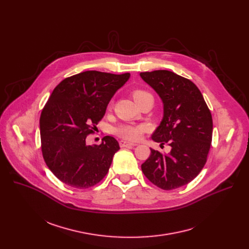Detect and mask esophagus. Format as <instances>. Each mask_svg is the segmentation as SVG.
<instances>
[{
  "label": "esophagus",
  "mask_w": 249,
  "mask_h": 249,
  "mask_svg": "<svg viewBox=\"0 0 249 249\" xmlns=\"http://www.w3.org/2000/svg\"><path fill=\"white\" fill-rule=\"evenodd\" d=\"M119 145L121 148H125V147H134L136 146V144L134 143H131V142H128V141H125V140H121L119 142Z\"/></svg>",
  "instance_id": "obj_1"
}]
</instances>
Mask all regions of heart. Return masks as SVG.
I'll return each mask as SVG.
<instances>
[{"mask_svg": "<svg viewBox=\"0 0 249 249\" xmlns=\"http://www.w3.org/2000/svg\"><path fill=\"white\" fill-rule=\"evenodd\" d=\"M132 96L134 100L139 104L141 101L148 97H152V95L144 89H134L132 91ZM146 131V126L143 124H122L114 129V133L126 140L129 141H137L141 138L142 134Z\"/></svg>", "mask_w": 249, "mask_h": 249, "instance_id": "1", "label": "heart"}]
</instances>
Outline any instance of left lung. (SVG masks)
Here are the masks:
<instances>
[{
    "label": "left lung",
    "instance_id": "left-lung-1",
    "mask_svg": "<svg viewBox=\"0 0 249 249\" xmlns=\"http://www.w3.org/2000/svg\"><path fill=\"white\" fill-rule=\"evenodd\" d=\"M140 76L163 102V118L152 138L171 147L168 154L151 149L142 171L160 189L179 188L192 181L207 161L213 134L211 111L190 80L166 70Z\"/></svg>",
    "mask_w": 249,
    "mask_h": 249
}]
</instances>
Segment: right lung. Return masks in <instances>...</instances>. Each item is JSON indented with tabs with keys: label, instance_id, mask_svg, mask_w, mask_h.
I'll list each match as a JSON object with an SVG mask.
<instances>
[{
	"label": "right lung",
	"instance_id": "right-lung-1",
	"mask_svg": "<svg viewBox=\"0 0 249 249\" xmlns=\"http://www.w3.org/2000/svg\"><path fill=\"white\" fill-rule=\"evenodd\" d=\"M130 78L98 71L64 79L52 91L41 111V152L45 163L63 183L87 189L107 174L118 142L105 136L100 145L88 146L86 139L105 114L116 90Z\"/></svg>",
	"mask_w": 249,
	"mask_h": 249
}]
</instances>
